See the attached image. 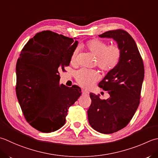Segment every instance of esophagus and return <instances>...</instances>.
I'll use <instances>...</instances> for the list:
<instances>
[{
    "label": "esophagus",
    "mask_w": 158,
    "mask_h": 158,
    "mask_svg": "<svg viewBox=\"0 0 158 158\" xmlns=\"http://www.w3.org/2000/svg\"><path fill=\"white\" fill-rule=\"evenodd\" d=\"M82 94L83 95H88L89 94V92L85 90V89H82Z\"/></svg>",
    "instance_id": "esophagus-1"
}]
</instances>
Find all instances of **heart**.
<instances>
[{
    "label": "heart",
    "mask_w": 158,
    "mask_h": 158,
    "mask_svg": "<svg viewBox=\"0 0 158 158\" xmlns=\"http://www.w3.org/2000/svg\"><path fill=\"white\" fill-rule=\"evenodd\" d=\"M85 47L96 57V64L103 72L108 73L118 66L122 57V50L118 44L108 45L106 42L92 39L85 43ZM78 49L75 48L71 55V63H75ZM100 78L98 71L81 69L77 71L76 80L82 88H89Z\"/></svg>",
    "instance_id": "b5f03b06"
}]
</instances>
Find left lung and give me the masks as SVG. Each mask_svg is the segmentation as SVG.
<instances>
[{"mask_svg": "<svg viewBox=\"0 0 158 158\" xmlns=\"http://www.w3.org/2000/svg\"><path fill=\"white\" fill-rule=\"evenodd\" d=\"M113 38L122 50L119 64L98 83L110 98L101 99L89 93L92 100L88 110L89 125L102 134H112L129 124L140 104L144 77L143 60L132 37L123 29L106 31L98 35Z\"/></svg>", "mask_w": 158, "mask_h": 158, "instance_id": "1", "label": "left lung"}]
</instances>
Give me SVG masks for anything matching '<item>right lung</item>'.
Instances as JSON below:
<instances>
[{"label": "right lung", "mask_w": 158, "mask_h": 158, "mask_svg": "<svg viewBox=\"0 0 158 158\" xmlns=\"http://www.w3.org/2000/svg\"><path fill=\"white\" fill-rule=\"evenodd\" d=\"M78 44L73 38L44 31L30 39L16 64L15 92L28 123L50 133L60 129L69 107L81 94L76 85H60V71H66Z\"/></svg>", "instance_id": "1"}]
</instances>
